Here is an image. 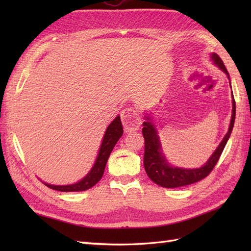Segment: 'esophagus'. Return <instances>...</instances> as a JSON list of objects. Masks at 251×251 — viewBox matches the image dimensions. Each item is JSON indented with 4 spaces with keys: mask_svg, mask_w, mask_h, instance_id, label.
I'll return each mask as SVG.
<instances>
[{
    "mask_svg": "<svg viewBox=\"0 0 251 251\" xmlns=\"http://www.w3.org/2000/svg\"><path fill=\"white\" fill-rule=\"evenodd\" d=\"M122 122L126 131L137 130L141 124V120L137 111L132 108H126L122 112Z\"/></svg>",
    "mask_w": 251,
    "mask_h": 251,
    "instance_id": "esophagus-1",
    "label": "esophagus"
}]
</instances>
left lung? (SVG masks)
<instances>
[{
  "instance_id": "8db88e82",
  "label": "left lung",
  "mask_w": 251,
  "mask_h": 251,
  "mask_svg": "<svg viewBox=\"0 0 251 251\" xmlns=\"http://www.w3.org/2000/svg\"><path fill=\"white\" fill-rule=\"evenodd\" d=\"M211 60L226 74L228 79H230V75H228V72L226 70L225 63L221 60V58L217 54H215V52H212ZM235 100H234L232 93V116L230 126H228V131L226 132V135L223 138V140L220 142V145L218 146L216 151L206 162L204 166L194 169L180 168L172 166V165L168 164L167 159L165 158L162 152L161 142H159V138L157 136V130L155 128V126H154V124L151 122V117L146 116L147 122L143 123L142 135L143 138H145V156H143V165H145V169L148 177L150 178L154 183L167 189L180 188V186L189 185L206 178L207 176L210 174L211 170L214 169L218 161H219V158L223 152V149H225L228 138L231 136V132L234 127V122H235Z\"/></svg>"
}]
</instances>
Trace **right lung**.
Returning <instances> with one entry per match:
<instances>
[{
  "instance_id": "right-lung-1",
  "label": "right lung",
  "mask_w": 251,
  "mask_h": 251,
  "mask_svg": "<svg viewBox=\"0 0 251 251\" xmlns=\"http://www.w3.org/2000/svg\"><path fill=\"white\" fill-rule=\"evenodd\" d=\"M122 135L123 125L121 122V117L119 115L115 117L113 122H112L108 126V128H106L102 139V143H101V147L99 149L98 156L96 158L94 166L81 181L70 185H52L45 182L44 184L52 190L60 192H81L93 188V186L102 178L108 158L112 150H113L114 146L116 145V142L119 141V139L122 137Z\"/></svg>"
}]
</instances>
